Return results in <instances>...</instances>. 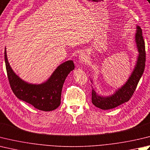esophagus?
<instances>
[{"instance_id": "esophagus-1", "label": "esophagus", "mask_w": 150, "mask_h": 150, "mask_svg": "<svg viewBox=\"0 0 150 150\" xmlns=\"http://www.w3.org/2000/svg\"><path fill=\"white\" fill-rule=\"evenodd\" d=\"M88 58V56L86 53H85L84 52H82L79 55V63L81 64H84V62H86Z\"/></svg>"}]
</instances>
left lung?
I'll return each instance as SVG.
<instances>
[{
  "mask_svg": "<svg viewBox=\"0 0 150 150\" xmlns=\"http://www.w3.org/2000/svg\"><path fill=\"white\" fill-rule=\"evenodd\" d=\"M135 43L139 54L133 71L124 85L118 88L112 94L108 96L99 95L95 88L92 89V103L96 107L102 110H108L127 102L135 91L137 84L144 71L146 62L145 43L143 39L142 29L137 25ZM93 83V80H91Z\"/></svg>",
  "mask_w": 150,
  "mask_h": 150,
  "instance_id": "1",
  "label": "left lung"
}]
</instances>
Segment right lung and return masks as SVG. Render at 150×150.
Instances as JSON below:
<instances>
[{"label":"right lung","mask_w":150,"mask_h":150,"mask_svg":"<svg viewBox=\"0 0 150 150\" xmlns=\"http://www.w3.org/2000/svg\"><path fill=\"white\" fill-rule=\"evenodd\" d=\"M4 59L9 83L17 98L43 111L53 110L60 106L64 81L75 69L72 60H67L58 66L46 81L32 84L23 80L13 71L8 62L6 47Z\"/></svg>","instance_id":"right-lung-1"}]
</instances>
